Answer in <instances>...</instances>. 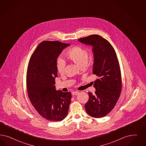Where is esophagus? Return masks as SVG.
I'll return each instance as SVG.
<instances>
[{"instance_id":"obj_1","label":"esophagus","mask_w":146,"mask_h":146,"mask_svg":"<svg viewBox=\"0 0 146 146\" xmlns=\"http://www.w3.org/2000/svg\"><path fill=\"white\" fill-rule=\"evenodd\" d=\"M79 93V92H77V91H74V92H73L72 93V94L73 96H77Z\"/></svg>"}]
</instances>
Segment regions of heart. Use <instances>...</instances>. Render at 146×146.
Returning <instances> with one entry per match:
<instances>
[{
    "instance_id": "1",
    "label": "heart",
    "mask_w": 146,
    "mask_h": 146,
    "mask_svg": "<svg viewBox=\"0 0 146 146\" xmlns=\"http://www.w3.org/2000/svg\"><path fill=\"white\" fill-rule=\"evenodd\" d=\"M66 57L69 60L72 61L78 66L80 68H84L88 62V53L85 48L76 46L68 49L65 52ZM66 62L63 59L59 58L56 62L57 71L60 73H64Z\"/></svg>"
}]
</instances>
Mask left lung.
Here are the masks:
<instances>
[{"mask_svg": "<svg viewBox=\"0 0 146 146\" xmlns=\"http://www.w3.org/2000/svg\"><path fill=\"white\" fill-rule=\"evenodd\" d=\"M78 41L92 46L93 73L98 76L93 86L95 94L88 93L89 100L85 105L86 111L92 117H102L114 108L121 92L120 68L115 51L100 35H90Z\"/></svg>", "mask_w": 146, "mask_h": 146, "instance_id": "left-lung-1", "label": "left lung"}]
</instances>
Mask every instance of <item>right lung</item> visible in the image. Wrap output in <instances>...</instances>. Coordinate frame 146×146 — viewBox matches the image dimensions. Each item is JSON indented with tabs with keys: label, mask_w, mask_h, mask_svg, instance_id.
<instances>
[{
	"label": "right lung",
	"mask_w": 146,
	"mask_h": 146,
	"mask_svg": "<svg viewBox=\"0 0 146 146\" xmlns=\"http://www.w3.org/2000/svg\"><path fill=\"white\" fill-rule=\"evenodd\" d=\"M70 44L44 41L38 46L29 61L26 76L28 95L35 110L50 121H60L67 115L72 95L55 89L57 58Z\"/></svg>",
	"instance_id": "add662e5"
}]
</instances>
